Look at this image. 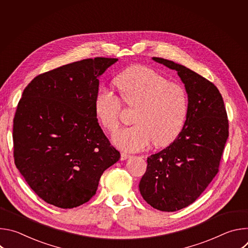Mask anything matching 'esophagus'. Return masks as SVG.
Returning a JSON list of instances; mask_svg holds the SVG:
<instances>
[{"instance_id":"34e87169","label":"esophagus","mask_w":248,"mask_h":248,"mask_svg":"<svg viewBox=\"0 0 248 248\" xmlns=\"http://www.w3.org/2000/svg\"><path fill=\"white\" fill-rule=\"evenodd\" d=\"M130 157V155L129 154H126V153H124V152H122L121 153V160H126V159H128Z\"/></svg>"}]
</instances>
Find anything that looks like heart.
Here are the masks:
<instances>
[{"mask_svg":"<svg viewBox=\"0 0 248 248\" xmlns=\"http://www.w3.org/2000/svg\"><path fill=\"white\" fill-rule=\"evenodd\" d=\"M114 84L127 107L134 109L135 124L113 135L114 143L125 151L136 152L155 146H166L182 132L189 110L186 87L144 65L126 68ZM94 110L108 131L116 130L123 113V102L111 90L100 88L94 99Z\"/></svg>","mask_w":248,"mask_h":248,"instance_id":"obj_1","label":"heart"}]
</instances>
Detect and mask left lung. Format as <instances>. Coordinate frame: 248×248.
Here are the masks:
<instances>
[{"mask_svg":"<svg viewBox=\"0 0 248 248\" xmlns=\"http://www.w3.org/2000/svg\"><path fill=\"white\" fill-rule=\"evenodd\" d=\"M153 60L178 72L189 99L186 124L173 142L147 158L139 191L153 208L173 212L193 203L219 171L229 120L218 88L172 61Z\"/></svg>","mask_w":248,"mask_h":248,"instance_id":"left-lung-1","label":"left lung"}]
</instances>
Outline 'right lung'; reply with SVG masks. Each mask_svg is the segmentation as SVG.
<instances>
[{
	"mask_svg": "<svg viewBox=\"0 0 248 248\" xmlns=\"http://www.w3.org/2000/svg\"><path fill=\"white\" fill-rule=\"evenodd\" d=\"M118 59L95 58L37 76L25 87L14 118L15 164L45 202L78 207L95 195L120 152L98 124V78Z\"/></svg>",
	"mask_w": 248,
	"mask_h": 248,
	"instance_id": "obj_1",
	"label": "right lung"
}]
</instances>
